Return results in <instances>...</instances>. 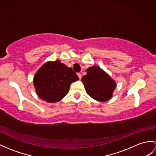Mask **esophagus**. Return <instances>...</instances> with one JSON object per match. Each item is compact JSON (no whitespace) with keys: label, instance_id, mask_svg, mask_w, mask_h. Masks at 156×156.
<instances>
[{"label":"esophagus","instance_id":"esophagus-1","mask_svg":"<svg viewBox=\"0 0 156 156\" xmlns=\"http://www.w3.org/2000/svg\"><path fill=\"white\" fill-rule=\"evenodd\" d=\"M77 75H78V77H79V79H81V74L80 73H77Z\"/></svg>","mask_w":156,"mask_h":156}]
</instances>
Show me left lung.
<instances>
[{
	"mask_svg": "<svg viewBox=\"0 0 156 156\" xmlns=\"http://www.w3.org/2000/svg\"><path fill=\"white\" fill-rule=\"evenodd\" d=\"M85 90L94 100L107 101L112 97L116 85V82L98 66H93L87 69V75L81 79Z\"/></svg>",
	"mask_w": 156,
	"mask_h": 156,
	"instance_id": "8db88e82",
	"label": "left lung"
}]
</instances>
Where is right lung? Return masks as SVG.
I'll return each mask as SVG.
<instances>
[{
  "instance_id": "obj_1",
  "label": "right lung",
  "mask_w": 156,
  "mask_h": 156,
  "mask_svg": "<svg viewBox=\"0 0 156 156\" xmlns=\"http://www.w3.org/2000/svg\"><path fill=\"white\" fill-rule=\"evenodd\" d=\"M79 77L71 67L56 60L44 63L34 77L38 97L48 102L61 101L69 92L71 83Z\"/></svg>"
}]
</instances>
